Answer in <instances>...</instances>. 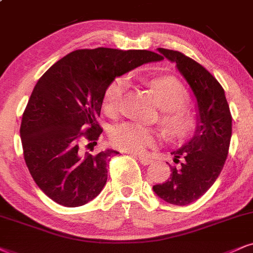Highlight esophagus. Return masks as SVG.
I'll return each instance as SVG.
<instances>
[{
	"mask_svg": "<svg viewBox=\"0 0 253 253\" xmlns=\"http://www.w3.org/2000/svg\"><path fill=\"white\" fill-rule=\"evenodd\" d=\"M138 160L143 165H149V164H151L152 162H154V161H152V158L146 157V156H138Z\"/></svg>",
	"mask_w": 253,
	"mask_h": 253,
	"instance_id": "1",
	"label": "esophagus"
}]
</instances>
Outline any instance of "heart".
I'll return each instance as SVG.
<instances>
[{"label":"heart","instance_id":"heart-1","mask_svg":"<svg viewBox=\"0 0 253 253\" xmlns=\"http://www.w3.org/2000/svg\"><path fill=\"white\" fill-rule=\"evenodd\" d=\"M126 84V80L123 77L109 84L103 97V110L108 116H115L118 112ZM150 86L156 95L158 105L163 110L161 124L165 133L174 139L188 136L193 129V120L182 109L188 101L182 85L171 77H160L152 80ZM158 138L160 135L155 130L131 122L115 126L110 132V142L115 148L135 154L154 146Z\"/></svg>","mask_w":253,"mask_h":253}]
</instances>
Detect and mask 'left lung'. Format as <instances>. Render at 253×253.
I'll return each mask as SVG.
<instances>
[{
	"instance_id": "obj_1",
	"label": "left lung",
	"mask_w": 253,
	"mask_h": 253,
	"mask_svg": "<svg viewBox=\"0 0 253 253\" xmlns=\"http://www.w3.org/2000/svg\"><path fill=\"white\" fill-rule=\"evenodd\" d=\"M161 60L176 64L189 84L197 110V124L185 144L171 152L173 162L171 176L164 183L152 186L164 202L173 205L191 204L212 186L222 171L229 152L232 118L225 92L218 81L196 61L179 51L158 48Z\"/></svg>"
}]
</instances>
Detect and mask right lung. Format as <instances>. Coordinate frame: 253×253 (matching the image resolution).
Wrapping results in <instances>:
<instances>
[{
	"mask_svg": "<svg viewBox=\"0 0 253 253\" xmlns=\"http://www.w3.org/2000/svg\"><path fill=\"white\" fill-rule=\"evenodd\" d=\"M158 61L160 55L149 50L81 49L56 62L37 81L20 135L31 177L49 198L76 208L99 195L110 158L120 152L107 149L91 155L81 150L80 143L84 137L88 145L97 144L102 129L96 118L109 84Z\"/></svg>",
	"mask_w": 253,
	"mask_h": 253,
	"instance_id": "add662e5",
	"label": "right lung"
}]
</instances>
